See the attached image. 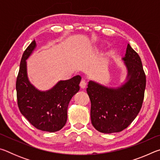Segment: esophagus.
<instances>
[{
    "label": "esophagus",
    "instance_id": "esophagus-1",
    "mask_svg": "<svg viewBox=\"0 0 160 160\" xmlns=\"http://www.w3.org/2000/svg\"><path fill=\"white\" fill-rule=\"evenodd\" d=\"M86 85H87V82L85 80H81V82L80 83V88L82 89H85L86 88Z\"/></svg>",
    "mask_w": 160,
    "mask_h": 160
}]
</instances>
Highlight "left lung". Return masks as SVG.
I'll use <instances>...</instances> for the list:
<instances>
[{
	"label": "left lung",
	"mask_w": 160,
	"mask_h": 160,
	"mask_svg": "<svg viewBox=\"0 0 160 160\" xmlns=\"http://www.w3.org/2000/svg\"><path fill=\"white\" fill-rule=\"evenodd\" d=\"M127 70L125 82L111 88L90 80L87 88L91 102V122L103 133L118 132L126 128L142 107L146 77L141 59L128 44L122 58Z\"/></svg>",
	"instance_id": "8db88e82"
}]
</instances>
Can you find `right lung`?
I'll use <instances>...</instances> for the list:
<instances>
[{
  "label": "right lung",
  "mask_w": 160,
  "mask_h": 160,
  "mask_svg": "<svg viewBox=\"0 0 160 160\" xmlns=\"http://www.w3.org/2000/svg\"><path fill=\"white\" fill-rule=\"evenodd\" d=\"M37 47L34 40L22 57L16 81L18 104L20 112L32 126L43 131L53 132L66 125L67 112L72 97L80 90V75L60 80L46 91L38 90L28 75L27 60Z\"/></svg>",
  "instance_id": "add662e5"
}]
</instances>
